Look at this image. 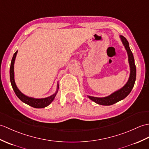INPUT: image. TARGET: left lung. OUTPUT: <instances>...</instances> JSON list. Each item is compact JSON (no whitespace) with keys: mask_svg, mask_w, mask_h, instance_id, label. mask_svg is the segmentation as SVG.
Wrapping results in <instances>:
<instances>
[{"mask_svg":"<svg viewBox=\"0 0 149 149\" xmlns=\"http://www.w3.org/2000/svg\"><path fill=\"white\" fill-rule=\"evenodd\" d=\"M120 38L121 39L122 42L124 45V47L127 51V56H128V61L130 67V75L128 81L126 82V84L124 85L122 88H120L119 90H117L113 93L110 95L106 96V97L98 98L94 97V96H88V98L91 100L92 101L98 103L99 105H111L114 104L117 102H118L120 100L125 98L128 95L130 92L132 90L134 86V82L136 80V66L134 63V60L133 57V54L131 52L129 43L127 42V39L123 36H120Z\"/></svg>","mask_w":149,"mask_h":149,"instance_id":"obj_1","label":"left lung"}]
</instances>
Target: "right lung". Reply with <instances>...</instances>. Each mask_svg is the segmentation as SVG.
Returning <instances> with one entry per match:
<instances>
[{"label":"right lung","instance_id":"obj_1","mask_svg":"<svg viewBox=\"0 0 149 149\" xmlns=\"http://www.w3.org/2000/svg\"><path fill=\"white\" fill-rule=\"evenodd\" d=\"M17 53H18V51H16L15 52V53L14 54L13 57L12 58L11 60V67H10V81H11V86L13 87V89L14 91H15V94L16 96H18V98L22 101L23 103H26V104L29 105L31 107H34V108H37V109H41V108H44L47 106L49 105L50 103L53 101L55 96H56L58 90L59 89V85L58 84L57 85V90L55 92V93L53 95H51L49 97L47 98H34L32 97H29L26 95L21 92L18 87L16 86V84L15 81V73H14V64H15V58L16 56Z\"/></svg>","mask_w":149,"mask_h":149}]
</instances>
